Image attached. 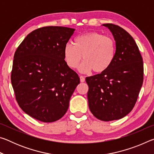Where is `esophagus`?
Returning <instances> with one entry per match:
<instances>
[{"mask_svg":"<svg viewBox=\"0 0 154 154\" xmlns=\"http://www.w3.org/2000/svg\"><path fill=\"white\" fill-rule=\"evenodd\" d=\"M80 82H85V77L82 76V75H81V76H80Z\"/></svg>","mask_w":154,"mask_h":154,"instance_id":"obj_1","label":"esophagus"}]
</instances>
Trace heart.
Returning a JSON list of instances; mask_svg holds the SVG:
<instances>
[{
	"label": "heart",
	"instance_id": "obj_1",
	"mask_svg": "<svg viewBox=\"0 0 154 154\" xmlns=\"http://www.w3.org/2000/svg\"><path fill=\"white\" fill-rule=\"evenodd\" d=\"M74 45L67 43L64 48L66 64L71 69H76L82 58L79 71L83 72L92 70L100 73L107 70L115 59L116 41L110 36L92 32L80 35L75 38Z\"/></svg>",
	"mask_w": 154,
	"mask_h": 154
}]
</instances>
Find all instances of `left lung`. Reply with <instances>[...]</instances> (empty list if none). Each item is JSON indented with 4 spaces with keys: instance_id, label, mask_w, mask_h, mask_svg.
<instances>
[{
    "instance_id": "8db88e82",
    "label": "left lung",
    "mask_w": 154,
    "mask_h": 154,
    "mask_svg": "<svg viewBox=\"0 0 154 154\" xmlns=\"http://www.w3.org/2000/svg\"><path fill=\"white\" fill-rule=\"evenodd\" d=\"M113 35L116 53L107 70L86 77L90 111L100 120L124 118L134 106L143 82V62L130 34L119 26L105 24Z\"/></svg>"
}]
</instances>
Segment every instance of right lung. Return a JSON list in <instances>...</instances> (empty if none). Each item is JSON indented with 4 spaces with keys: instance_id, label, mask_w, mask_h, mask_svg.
Instances as JSON below:
<instances>
[{
    "instance_id": "obj_1",
    "label": "right lung",
    "mask_w": 154,
    "mask_h": 154,
    "mask_svg": "<svg viewBox=\"0 0 154 154\" xmlns=\"http://www.w3.org/2000/svg\"><path fill=\"white\" fill-rule=\"evenodd\" d=\"M74 28L45 26L33 30L17 48L11 84L20 108L43 122L58 120L80 83L64 60V48Z\"/></svg>"
}]
</instances>
